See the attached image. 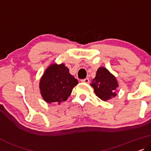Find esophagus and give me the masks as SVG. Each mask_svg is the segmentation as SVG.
Masks as SVG:
<instances>
[{
    "label": "esophagus",
    "mask_w": 151,
    "mask_h": 151,
    "mask_svg": "<svg viewBox=\"0 0 151 151\" xmlns=\"http://www.w3.org/2000/svg\"><path fill=\"white\" fill-rule=\"evenodd\" d=\"M81 82L83 83H88L90 82V79L88 78H86L84 79H81Z\"/></svg>",
    "instance_id": "obj_1"
}]
</instances>
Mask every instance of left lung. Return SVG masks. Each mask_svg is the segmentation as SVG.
Wrapping results in <instances>:
<instances>
[{"label":"left lung","instance_id":"obj_1","mask_svg":"<svg viewBox=\"0 0 151 151\" xmlns=\"http://www.w3.org/2000/svg\"><path fill=\"white\" fill-rule=\"evenodd\" d=\"M91 86L96 96L104 101L115 97L117 94L116 93L118 88L117 80L105 68L101 67L98 69Z\"/></svg>","mask_w":151,"mask_h":151}]
</instances>
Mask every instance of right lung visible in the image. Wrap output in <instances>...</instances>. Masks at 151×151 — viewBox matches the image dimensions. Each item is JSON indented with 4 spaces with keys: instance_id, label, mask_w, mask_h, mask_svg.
<instances>
[{
    "instance_id": "right-lung-1",
    "label": "right lung",
    "mask_w": 151,
    "mask_h": 151,
    "mask_svg": "<svg viewBox=\"0 0 151 151\" xmlns=\"http://www.w3.org/2000/svg\"><path fill=\"white\" fill-rule=\"evenodd\" d=\"M77 84V79L63 63H53L46 69L40 79V93L46 103L60 104L66 101Z\"/></svg>"
}]
</instances>
